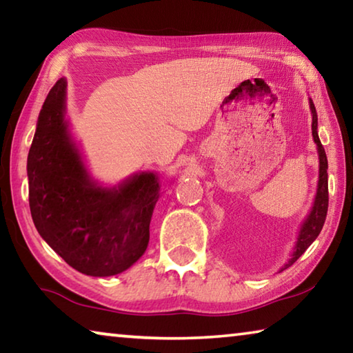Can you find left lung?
Returning <instances> with one entry per match:
<instances>
[{
    "label": "left lung",
    "mask_w": 353,
    "mask_h": 353,
    "mask_svg": "<svg viewBox=\"0 0 353 353\" xmlns=\"http://www.w3.org/2000/svg\"><path fill=\"white\" fill-rule=\"evenodd\" d=\"M310 110H312V134H313V140L316 143V146H318V154H319V181H318V191H316V196H314V204L312 207V210H310L308 216L303 221L302 225H301V230H299V235H297V241H296V246L294 250H292V255L291 259L286 263L285 268H282L280 271L286 270V268H290L292 263H294L299 256H301L305 250L310 248V244H312L318 235L321 234L322 230V225L325 223V216H327V208H328V174H327V168H328V163H327V155L324 151V146H322V143L319 140V135H318V113H316L314 109V104L313 101L310 99Z\"/></svg>",
    "instance_id": "left-lung-1"
}]
</instances>
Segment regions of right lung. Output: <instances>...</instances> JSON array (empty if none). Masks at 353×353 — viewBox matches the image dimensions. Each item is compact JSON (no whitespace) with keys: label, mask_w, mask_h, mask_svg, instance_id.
<instances>
[{"label":"right lung","mask_w":353,"mask_h":353,"mask_svg":"<svg viewBox=\"0 0 353 353\" xmlns=\"http://www.w3.org/2000/svg\"><path fill=\"white\" fill-rule=\"evenodd\" d=\"M67 81L61 77L41 105L28 155L29 207L40 236L71 268L109 277L145 254L149 223L160 196L154 172L118 187L93 181L65 119Z\"/></svg>","instance_id":"right-lung-1"}]
</instances>
